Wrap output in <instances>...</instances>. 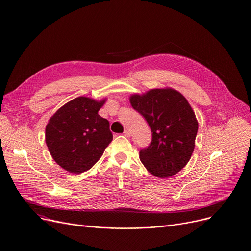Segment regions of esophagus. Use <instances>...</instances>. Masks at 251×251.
I'll list each match as a JSON object with an SVG mask.
<instances>
[{
	"label": "esophagus",
	"instance_id": "34e87169",
	"mask_svg": "<svg viewBox=\"0 0 251 251\" xmlns=\"http://www.w3.org/2000/svg\"><path fill=\"white\" fill-rule=\"evenodd\" d=\"M123 135H124L125 137L129 138V137H130V131H129V130H125V131L123 132Z\"/></svg>",
	"mask_w": 251,
	"mask_h": 251
}]
</instances>
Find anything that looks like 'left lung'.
<instances>
[{"label":"left lung","mask_w":251,"mask_h":251,"mask_svg":"<svg viewBox=\"0 0 251 251\" xmlns=\"http://www.w3.org/2000/svg\"><path fill=\"white\" fill-rule=\"evenodd\" d=\"M132 107L148 122L151 131L149 147L140 159L152 176L168 178L180 172L195 147L198 121L186 99L173 89H153L130 97Z\"/></svg>","instance_id":"1"}]
</instances>
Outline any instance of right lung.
Listing matches in <instances>:
<instances>
[{"mask_svg": "<svg viewBox=\"0 0 251 251\" xmlns=\"http://www.w3.org/2000/svg\"><path fill=\"white\" fill-rule=\"evenodd\" d=\"M105 100L79 97L49 119L45 141L54 160L72 174L87 172L102 155L113 136L109 122L99 114Z\"/></svg>", "mask_w": 251, "mask_h": 251, "instance_id": "right-lung-1", "label": "right lung"}]
</instances>
